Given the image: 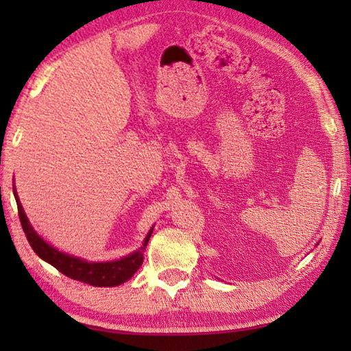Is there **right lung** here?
Returning a JSON list of instances; mask_svg holds the SVG:
<instances>
[{
    "mask_svg": "<svg viewBox=\"0 0 351 351\" xmlns=\"http://www.w3.org/2000/svg\"><path fill=\"white\" fill-rule=\"evenodd\" d=\"M14 195L16 206H19L20 221L29 245H31L34 252L37 254L41 260L47 261V263L60 271L62 274L69 278H74V280L93 285V287H117V285H122L123 282L130 280L134 272L141 268L142 261H144L145 246L148 240H150L153 228L150 229V232L147 234L144 243H142V246L138 251L132 252L127 255V257H122L114 261H88L80 257H74V255H69L66 252L58 251V249H56L54 246L49 245V243H46L41 239V237L34 230L31 223H29L25 209H23V206L20 203L19 195H16L15 187Z\"/></svg>",
    "mask_w": 351,
    "mask_h": 351,
    "instance_id": "obj_1",
    "label": "right lung"
}]
</instances>
